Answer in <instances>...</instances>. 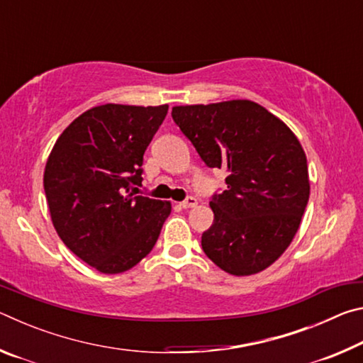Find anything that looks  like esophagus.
I'll list each match as a JSON object with an SVG mask.
<instances>
[{
    "instance_id": "obj_1",
    "label": "esophagus",
    "mask_w": 363,
    "mask_h": 363,
    "mask_svg": "<svg viewBox=\"0 0 363 363\" xmlns=\"http://www.w3.org/2000/svg\"><path fill=\"white\" fill-rule=\"evenodd\" d=\"M195 205H196V199H194V196H187L186 200L181 201V206L184 210H187V208H194Z\"/></svg>"
}]
</instances>
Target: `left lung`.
I'll list each match as a JSON object with an SVG mask.
<instances>
[{
	"instance_id": "1",
	"label": "left lung",
	"mask_w": 363,
	"mask_h": 363,
	"mask_svg": "<svg viewBox=\"0 0 363 363\" xmlns=\"http://www.w3.org/2000/svg\"><path fill=\"white\" fill-rule=\"evenodd\" d=\"M173 120L210 168L227 171L213 195L205 255L227 274L253 275L290 247L309 200V171L284 121L247 99L173 107Z\"/></svg>"
}]
</instances>
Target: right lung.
Instances as JSON below:
<instances>
[{
	"label": "right lung",
	"instance_id": "obj_1",
	"mask_svg": "<svg viewBox=\"0 0 363 363\" xmlns=\"http://www.w3.org/2000/svg\"><path fill=\"white\" fill-rule=\"evenodd\" d=\"M168 106L106 104L73 120L45 168L51 220L72 253L102 274H121L155 247L169 201L138 195L144 152Z\"/></svg>",
	"mask_w": 363,
	"mask_h": 363
}]
</instances>
